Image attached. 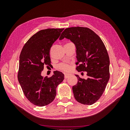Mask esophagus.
Wrapping results in <instances>:
<instances>
[{
    "instance_id": "obj_1",
    "label": "esophagus",
    "mask_w": 130,
    "mask_h": 130,
    "mask_svg": "<svg viewBox=\"0 0 130 130\" xmlns=\"http://www.w3.org/2000/svg\"><path fill=\"white\" fill-rule=\"evenodd\" d=\"M70 75L69 74H64V78H67L70 76Z\"/></svg>"
}]
</instances>
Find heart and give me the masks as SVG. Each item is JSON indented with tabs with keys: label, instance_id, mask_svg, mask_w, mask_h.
I'll use <instances>...</instances> for the list:
<instances>
[{
	"label": "heart",
	"instance_id": "heart-1",
	"mask_svg": "<svg viewBox=\"0 0 130 130\" xmlns=\"http://www.w3.org/2000/svg\"><path fill=\"white\" fill-rule=\"evenodd\" d=\"M57 69L60 70H62V71L67 72L70 69V66L69 64L67 63H61L57 66Z\"/></svg>",
	"mask_w": 130,
	"mask_h": 130
}]
</instances>
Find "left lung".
Returning <instances> with one entry per match:
<instances>
[{"label":"left lung","mask_w":130,"mask_h":130,"mask_svg":"<svg viewBox=\"0 0 130 130\" xmlns=\"http://www.w3.org/2000/svg\"><path fill=\"white\" fill-rule=\"evenodd\" d=\"M69 39L76 48V70L87 72L88 78L77 75V83L73 86L75 99L78 103L90 105L103 95L109 78V58L104 43L93 30L85 27L66 29L60 37Z\"/></svg>","instance_id":"1"}]
</instances>
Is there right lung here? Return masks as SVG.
Returning a JSON list of instances; mask_svg holds the SVG:
<instances>
[{
    "mask_svg": "<svg viewBox=\"0 0 130 130\" xmlns=\"http://www.w3.org/2000/svg\"><path fill=\"white\" fill-rule=\"evenodd\" d=\"M63 30L39 31L26 42L19 56L18 81L27 100L40 107L54 100L56 87L64 80V74L58 71H55L50 77L41 75L44 67L51 66L50 48Z\"/></svg>",
    "mask_w": 130,
    "mask_h": 130,
    "instance_id": "add662e5",
    "label": "right lung"
}]
</instances>
